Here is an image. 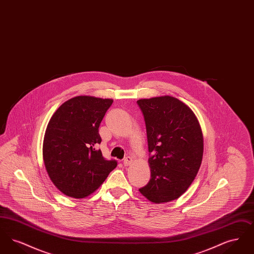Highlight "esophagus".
Instances as JSON below:
<instances>
[{"instance_id": "1", "label": "esophagus", "mask_w": 254, "mask_h": 254, "mask_svg": "<svg viewBox=\"0 0 254 254\" xmlns=\"http://www.w3.org/2000/svg\"><path fill=\"white\" fill-rule=\"evenodd\" d=\"M123 164H124V166L125 167H128L129 165H131L132 164V158L129 157H126L124 159V162H123Z\"/></svg>"}]
</instances>
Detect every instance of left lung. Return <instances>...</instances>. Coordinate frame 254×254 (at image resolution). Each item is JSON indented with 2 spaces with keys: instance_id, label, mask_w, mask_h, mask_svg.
Masks as SVG:
<instances>
[{
  "instance_id": "obj_1",
  "label": "left lung",
  "mask_w": 254,
  "mask_h": 254,
  "mask_svg": "<svg viewBox=\"0 0 254 254\" xmlns=\"http://www.w3.org/2000/svg\"><path fill=\"white\" fill-rule=\"evenodd\" d=\"M145 118L151 178L139 191L154 204L179 198L200 169L204 139L189 106L174 97L137 101Z\"/></svg>"
}]
</instances>
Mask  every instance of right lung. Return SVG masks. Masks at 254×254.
<instances>
[{
    "label": "right lung",
    "instance_id": "obj_1",
    "mask_svg": "<svg viewBox=\"0 0 254 254\" xmlns=\"http://www.w3.org/2000/svg\"><path fill=\"white\" fill-rule=\"evenodd\" d=\"M112 99L76 96L61 105L49 120L43 159L49 178L62 193L85 198L93 193L117 167L96 149L99 127Z\"/></svg>",
    "mask_w": 254,
    "mask_h": 254
}]
</instances>
